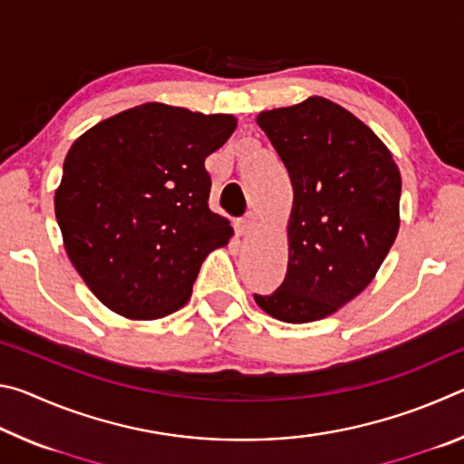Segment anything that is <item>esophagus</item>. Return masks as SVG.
<instances>
[{"label": "esophagus", "mask_w": 464, "mask_h": 464, "mask_svg": "<svg viewBox=\"0 0 464 464\" xmlns=\"http://www.w3.org/2000/svg\"><path fill=\"white\" fill-rule=\"evenodd\" d=\"M256 225H257V217L249 213L235 223V229H237V233L243 235V237H247V235L256 229Z\"/></svg>", "instance_id": "esophagus-1"}]
</instances>
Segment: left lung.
Here are the masks:
<instances>
[{
  "label": "left lung",
  "mask_w": 464,
  "mask_h": 464,
  "mask_svg": "<svg viewBox=\"0 0 464 464\" xmlns=\"http://www.w3.org/2000/svg\"><path fill=\"white\" fill-rule=\"evenodd\" d=\"M293 182L286 278L256 303L285 324L332 315L371 285L399 233L401 174L387 145L332 100L257 114Z\"/></svg>",
  "instance_id": "1"
}]
</instances>
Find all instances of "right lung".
I'll use <instances>...</instances> for the list:
<instances>
[{"instance_id": "obj_1", "label": "right lung", "mask_w": 464, "mask_h": 464, "mask_svg": "<svg viewBox=\"0 0 464 464\" xmlns=\"http://www.w3.org/2000/svg\"><path fill=\"white\" fill-rule=\"evenodd\" d=\"M231 114L147 102L98 122L69 149L54 215L69 260L110 311H178L233 229L208 208L204 160L233 135Z\"/></svg>"}]
</instances>
